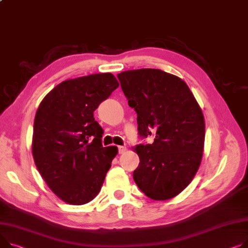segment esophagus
I'll return each mask as SVG.
<instances>
[{"instance_id":"esophagus-1","label":"esophagus","mask_w":248,"mask_h":248,"mask_svg":"<svg viewBox=\"0 0 248 248\" xmlns=\"http://www.w3.org/2000/svg\"><path fill=\"white\" fill-rule=\"evenodd\" d=\"M125 151H126V147L119 146V154H124Z\"/></svg>"}]
</instances>
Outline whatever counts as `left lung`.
<instances>
[{"label": "left lung", "mask_w": 248, "mask_h": 248, "mask_svg": "<svg viewBox=\"0 0 248 248\" xmlns=\"http://www.w3.org/2000/svg\"><path fill=\"white\" fill-rule=\"evenodd\" d=\"M128 106L138 113L142 138L152 144L134 148L140 164L134 171L139 188L154 201H167L183 191L201 166L205 124L202 110L186 82L156 69L118 75Z\"/></svg>", "instance_id": "8db88e82"}]
</instances>
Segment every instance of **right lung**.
<instances>
[{"label":"right lung","mask_w":248,"mask_h":248,"mask_svg":"<svg viewBox=\"0 0 248 248\" xmlns=\"http://www.w3.org/2000/svg\"><path fill=\"white\" fill-rule=\"evenodd\" d=\"M110 73L62 81L36 112L31 152L46 186L65 203L81 205L100 192L117 146L103 147L93 111L119 87Z\"/></svg>","instance_id":"1"}]
</instances>
